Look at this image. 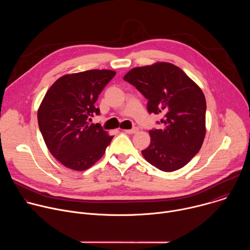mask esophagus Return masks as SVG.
<instances>
[{
	"mask_svg": "<svg viewBox=\"0 0 250 250\" xmlns=\"http://www.w3.org/2000/svg\"><path fill=\"white\" fill-rule=\"evenodd\" d=\"M137 131H138V128H136V127H133V128H131V129H125V132L129 133V134L135 133V132H137Z\"/></svg>",
	"mask_w": 250,
	"mask_h": 250,
	"instance_id": "esophagus-1",
	"label": "esophagus"
}]
</instances>
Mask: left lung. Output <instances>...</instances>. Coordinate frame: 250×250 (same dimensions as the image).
<instances>
[{"label":"left lung","mask_w":250,"mask_h":250,"mask_svg":"<svg viewBox=\"0 0 250 250\" xmlns=\"http://www.w3.org/2000/svg\"><path fill=\"white\" fill-rule=\"evenodd\" d=\"M124 80L147 100V111L162 114L163 126L151 129L149 146L141 153L161 171L184 167L199 152L206 135V99L182 69L168 62L135 67Z\"/></svg>","instance_id":"1"}]
</instances>
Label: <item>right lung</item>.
Segmentation results:
<instances>
[{
	"label": "right lung",
	"mask_w": 250,
	"mask_h": 250,
	"mask_svg": "<svg viewBox=\"0 0 250 250\" xmlns=\"http://www.w3.org/2000/svg\"><path fill=\"white\" fill-rule=\"evenodd\" d=\"M115 75L106 69L67 74L46 92L38 111L39 126L50 153L67 168L87 170L111 144L114 136L89 121L100 115L94 104Z\"/></svg>",
	"instance_id": "1"
}]
</instances>
